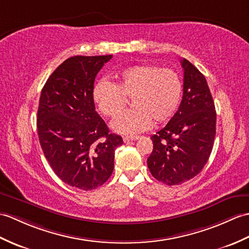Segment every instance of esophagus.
I'll return each mask as SVG.
<instances>
[{"label":"esophagus","instance_id":"obj_1","mask_svg":"<svg viewBox=\"0 0 249 249\" xmlns=\"http://www.w3.org/2000/svg\"><path fill=\"white\" fill-rule=\"evenodd\" d=\"M139 137L138 136H134V137H124L123 140L124 142H130V141H134V140H138Z\"/></svg>","mask_w":249,"mask_h":249}]
</instances>
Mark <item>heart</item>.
<instances>
[{
  "label": "heart",
  "mask_w": 249,
  "mask_h": 249,
  "mask_svg": "<svg viewBox=\"0 0 249 249\" xmlns=\"http://www.w3.org/2000/svg\"><path fill=\"white\" fill-rule=\"evenodd\" d=\"M182 79L172 69L155 65H138L117 75V84L101 79L92 90L93 102L100 112L114 118L122 112L127 98L134 109L114 119L111 128L122 135H137L155 123L171 120L181 103Z\"/></svg>",
  "instance_id": "1"
}]
</instances>
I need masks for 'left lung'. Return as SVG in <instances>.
Returning <instances> with one entry per match:
<instances>
[{
    "label": "left lung",
    "mask_w": 249,
    "mask_h": 249,
    "mask_svg": "<svg viewBox=\"0 0 249 249\" xmlns=\"http://www.w3.org/2000/svg\"><path fill=\"white\" fill-rule=\"evenodd\" d=\"M183 95L178 110L164 128L151 139L153 152L147 166L157 180L175 186L204 169L215 138L216 112L205 76L182 59Z\"/></svg>",
    "instance_id": "1"
}]
</instances>
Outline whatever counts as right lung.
Listing matches in <instances>:
<instances>
[{"mask_svg":"<svg viewBox=\"0 0 249 249\" xmlns=\"http://www.w3.org/2000/svg\"><path fill=\"white\" fill-rule=\"evenodd\" d=\"M112 55L73 56L52 73L37 114L40 145L63 182L80 190L101 187L111 176L123 139L110 134L92 97L96 74Z\"/></svg>","mask_w":249,"mask_h":249,"instance_id":"obj_1","label":"right lung"}]
</instances>
